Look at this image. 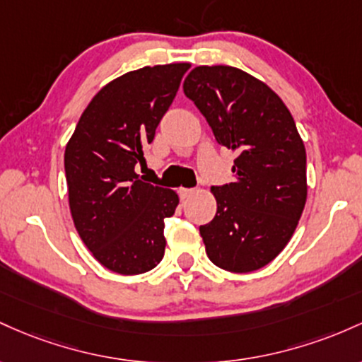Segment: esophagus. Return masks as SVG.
Here are the masks:
<instances>
[{
	"instance_id": "obj_1",
	"label": "esophagus",
	"mask_w": 362,
	"mask_h": 362,
	"mask_svg": "<svg viewBox=\"0 0 362 362\" xmlns=\"http://www.w3.org/2000/svg\"><path fill=\"white\" fill-rule=\"evenodd\" d=\"M194 193H197V189H193V188H180V197L182 198V200H188V198Z\"/></svg>"
}]
</instances>
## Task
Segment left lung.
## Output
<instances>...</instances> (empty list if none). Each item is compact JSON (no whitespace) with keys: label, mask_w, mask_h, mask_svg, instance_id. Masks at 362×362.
<instances>
[{"label":"left lung","mask_w":362,"mask_h":362,"mask_svg":"<svg viewBox=\"0 0 362 362\" xmlns=\"http://www.w3.org/2000/svg\"><path fill=\"white\" fill-rule=\"evenodd\" d=\"M215 140L238 153L234 181L212 186L217 214L200 227L206 257L227 272L269 265L291 241L306 205V148L284 100L229 64L197 66L182 83Z\"/></svg>","instance_id":"1"}]
</instances>
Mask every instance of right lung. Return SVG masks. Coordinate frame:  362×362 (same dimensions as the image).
<instances>
[{
  "mask_svg": "<svg viewBox=\"0 0 362 362\" xmlns=\"http://www.w3.org/2000/svg\"><path fill=\"white\" fill-rule=\"evenodd\" d=\"M189 63L144 66L104 85L85 107L64 150L73 224L105 269L138 275L160 263L164 218L180 197L140 180L138 162L173 104Z\"/></svg>",
  "mask_w": 362,
  "mask_h": 362,
  "instance_id": "obj_1",
  "label": "right lung"
}]
</instances>
